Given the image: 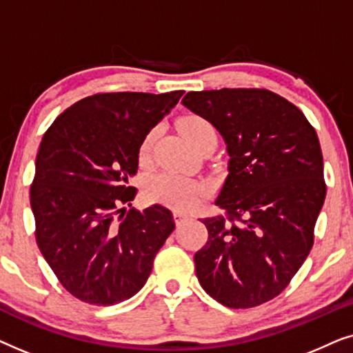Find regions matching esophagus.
Masks as SVG:
<instances>
[{
	"mask_svg": "<svg viewBox=\"0 0 353 353\" xmlns=\"http://www.w3.org/2000/svg\"><path fill=\"white\" fill-rule=\"evenodd\" d=\"M173 216H175L176 225L183 223V221H185V220L188 219V215H186V214H181V212H173Z\"/></svg>",
	"mask_w": 353,
	"mask_h": 353,
	"instance_id": "34e87169",
	"label": "esophagus"
}]
</instances>
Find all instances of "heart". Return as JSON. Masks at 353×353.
Returning a JSON list of instances; mask_svg holds the SVG:
<instances>
[{"label": "heart", "mask_w": 353, "mask_h": 353, "mask_svg": "<svg viewBox=\"0 0 353 353\" xmlns=\"http://www.w3.org/2000/svg\"><path fill=\"white\" fill-rule=\"evenodd\" d=\"M178 128L194 148H199L207 139H216L215 127L210 120L201 117V115H183L178 120ZM154 137H156V133L149 132L143 138L138 149L139 162H146L151 156ZM146 194L151 199L170 205L176 210H190L199 204V201L205 196V186L196 180L163 172L149 178L146 183Z\"/></svg>", "instance_id": "1"}]
</instances>
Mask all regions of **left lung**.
<instances>
[{"mask_svg": "<svg viewBox=\"0 0 353 353\" xmlns=\"http://www.w3.org/2000/svg\"><path fill=\"white\" fill-rule=\"evenodd\" d=\"M183 104L226 141L228 176L215 199L223 214L194 254L201 286L231 308L279 296L305 262L326 196L315 128L297 105L263 88L190 91Z\"/></svg>", "mask_w": 353, "mask_h": 353, "instance_id": "8db88e82", "label": "left lung"}]
</instances>
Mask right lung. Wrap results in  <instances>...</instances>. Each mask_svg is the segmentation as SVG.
<instances>
[{"mask_svg": "<svg viewBox=\"0 0 353 353\" xmlns=\"http://www.w3.org/2000/svg\"><path fill=\"white\" fill-rule=\"evenodd\" d=\"M185 91L98 93L57 115L43 134L30 186L35 239L67 292L114 305L144 286L175 228L162 205L128 209L138 149Z\"/></svg>", "mask_w": 353, "mask_h": 353, "instance_id": "right-lung-1", "label": "right lung"}]
</instances>
